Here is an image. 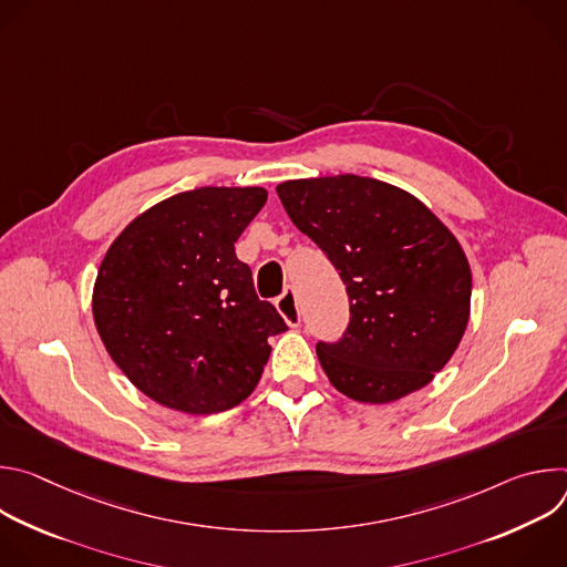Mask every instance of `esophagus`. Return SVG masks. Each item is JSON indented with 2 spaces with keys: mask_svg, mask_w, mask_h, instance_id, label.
Here are the masks:
<instances>
[{
  "mask_svg": "<svg viewBox=\"0 0 567 567\" xmlns=\"http://www.w3.org/2000/svg\"><path fill=\"white\" fill-rule=\"evenodd\" d=\"M276 307L280 311V316L285 318V322L289 328H298L300 326V309H298V300H296V291L287 289L278 300Z\"/></svg>",
  "mask_w": 567,
  "mask_h": 567,
  "instance_id": "obj_1",
  "label": "esophagus"
}]
</instances>
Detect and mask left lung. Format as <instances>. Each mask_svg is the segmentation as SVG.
<instances>
[{
  "instance_id": "8db88e82",
  "label": "left lung",
  "mask_w": 567,
  "mask_h": 567,
  "mask_svg": "<svg viewBox=\"0 0 567 567\" xmlns=\"http://www.w3.org/2000/svg\"><path fill=\"white\" fill-rule=\"evenodd\" d=\"M276 193L350 296L343 339L316 346L330 383L361 403L429 385L471 313V267L457 237L415 195L370 177L291 179Z\"/></svg>"
}]
</instances>
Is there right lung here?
Instances as JSON below:
<instances>
[{"mask_svg": "<svg viewBox=\"0 0 567 567\" xmlns=\"http://www.w3.org/2000/svg\"><path fill=\"white\" fill-rule=\"evenodd\" d=\"M260 186H204L154 204L107 249L92 293L101 341L161 406L213 415L245 401L287 332L258 298L235 241L260 213Z\"/></svg>", "mask_w": 567, "mask_h": 567, "instance_id": "1", "label": "right lung"}]
</instances>
